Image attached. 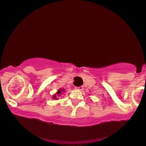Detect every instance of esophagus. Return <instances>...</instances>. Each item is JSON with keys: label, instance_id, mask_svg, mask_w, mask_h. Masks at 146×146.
I'll use <instances>...</instances> for the list:
<instances>
[{"label": "esophagus", "instance_id": "1", "mask_svg": "<svg viewBox=\"0 0 146 146\" xmlns=\"http://www.w3.org/2000/svg\"><path fill=\"white\" fill-rule=\"evenodd\" d=\"M76 90H79V91H83V86L76 87Z\"/></svg>", "mask_w": 146, "mask_h": 146}]
</instances>
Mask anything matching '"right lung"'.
Masks as SVG:
<instances>
[{"mask_svg":"<svg viewBox=\"0 0 146 146\" xmlns=\"http://www.w3.org/2000/svg\"><path fill=\"white\" fill-rule=\"evenodd\" d=\"M65 92V90H62V89H59V90L57 91V92L54 94V96H52L53 99H57V96H61V94H62V92Z\"/></svg>","mask_w":146,"mask_h":146,"instance_id":"obj_1","label":"right lung"}]
</instances>
